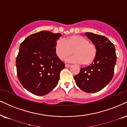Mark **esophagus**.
I'll return each instance as SVG.
<instances>
[{
    "label": "esophagus",
    "mask_w": 127,
    "mask_h": 127,
    "mask_svg": "<svg viewBox=\"0 0 127 127\" xmlns=\"http://www.w3.org/2000/svg\"><path fill=\"white\" fill-rule=\"evenodd\" d=\"M71 64H65V67H70L71 66Z\"/></svg>",
    "instance_id": "1"
}]
</instances>
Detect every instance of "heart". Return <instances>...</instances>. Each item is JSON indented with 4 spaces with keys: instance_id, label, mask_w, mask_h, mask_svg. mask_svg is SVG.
Returning a JSON list of instances; mask_svg holds the SVG:
<instances>
[{
    "instance_id": "1",
    "label": "heart",
    "mask_w": 127,
    "mask_h": 127,
    "mask_svg": "<svg viewBox=\"0 0 127 127\" xmlns=\"http://www.w3.org/2000/svg\"><path fill=\"white\" fill-rule=\"evenodd\" d=\"M54 50L57 56L64 60L75 55L72 61L80 63L84 66H89L93 63L97 54L95 44L90 42L89 39L80 35H71L64 38V41L58 40Z\"/></svg>"
}]
</instances>
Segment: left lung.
<instances>
[{"label":"left lung","instance_id":"8db88e82","mask_svg":"<svg viewBox=\"0 0 127 127\" xmlns=\"http://www.w3.org/2000/svg\"><path fill=\"white\" fill-rule=\"evenodd\" d=\"M86 35L97 47V56L93 64L81 68L74 78L81 90L94 93L101 90L113 79L117 55L113 43L105 36L89 32Z\"/></svg>","mask_w":127,"mask_h":127}]
</instances>
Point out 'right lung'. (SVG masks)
<instances>
[{
    "label": "right lung",
    "instance_id": "right-lung-1",
    "mask_svg": "<svg viewBox=\"0 0 127 127\" xmlns=\"http://www.w3.org/2000/svg\"><path fill=\"white\" fill-rule=\"evenodd\" d=\"M60 33L41 31L30 35L20 44L16 60L21 84L37 95H44L56 87L65 64L54 47Z\"/></svg>",
    "mask_w": 127,
    "mask_h": 127
}]
</instances>
